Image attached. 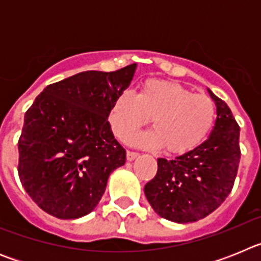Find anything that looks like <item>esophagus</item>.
<instances>
[{
	"mask_svg": "<svg viewBox=\"0 0 261 261\" xmlns=\"http://www.w3.org/2000/svg\"><path fill=\"white\" fill-rule=\"evenodd\" d=\"M138 156V153H135V151H126V159H128V161H130V162H132V161H135L136 158H137Z\"/></svg>",
	"mask_w": 261,
	"mask_h": 261,
	"instance_id": "1",
	"label": "esophagus"
}]
</instances>
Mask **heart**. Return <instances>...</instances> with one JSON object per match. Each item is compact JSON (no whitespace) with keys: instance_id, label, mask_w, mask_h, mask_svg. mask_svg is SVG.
Listing matches in <instances>:
<instances>
[{"instance_id":"b5f03b06","label":"heart","mask_w":261,"mask_h":261,"mask_svg":"<svg viewBox=\"0 0 261 261\" xmlns=\"http://www.w3.org/2000/svg\"><path fill=\"white\" fill-rule=\"evenodd\" d=\"M152 117L154 128L131 136ZM110 125L115 136L133 146L184 154L199 146L213 128L216 106L209 96L193 94L183 85L149 80L140 93L123 91L111 106Z\"/></svg>"}]
</instances>
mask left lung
<instances>
[{
    "label": "left lung",
    "instance_id": "obj_1",
    "mask_svg": "<svg viewBox=\"0 0 261 261\" xmlns=\"http://www.w3.org/2000/svg\"><path fill=\"white\" fill-rule=\"evenodd\" d=\"M208 93L217 108L208 140L174 159L158 158L156 175L144 188L154 212L172 222H196L216 211L231 192L238 171L239 125L229 106Z\"/></svg>",
    "mask_w": 261,
    "mask_h": 261
}]
</instances>
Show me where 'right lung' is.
I'll return each instance as SVG.
<instances>
[{"mask_svg": "<svg viewBox=\"0 0 261 261\" xmlns=\"http://www.w3.org/2000/svg\"><path fill=\"white\" fill-rule=\"evenodd\" d=\"M132 64L87 70L48 85L24 115L18 141L20 183L39 208L61 220L91 213L126 153L108 123L115 98L130 85Z\"/></svg>", "mask_w": 261, "mask_h": 261, "instance_id": "add662e5", "label": "right lung"}]
</instances>
